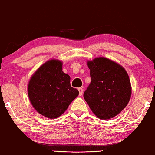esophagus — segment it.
Wrapping results in <instances>:
<instances>
[{"label": "esophagus", "mask_w": 155, "mask_h": 155, "mask_svg": "<svg viewBox=\"0 0 155 155\" xmlns=\"http://www.w3.org/2000/svg\"><path fill=\"white\" fill-rule=\"evenodd\" d=\"M78 91H79V95H80V96H82V93H83V90H82V88H81V87L78 88Z\"/></svg>", "instance_id": "1"}]
</instances>
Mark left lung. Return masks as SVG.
Listing matches in <instances>:
<instances>
[{
	"label": "left lung",
	"instance_id": "8db88e82",
	"mask_svg": "<svg viewBox=\"0 0 155 155\" xmlns=\"http://www.w3.org/2000/svg\"><path fill=\"white\" fill-rule=\"evenodd\" d=\"M91 83L83 97L91 110L100 119L118 115L128 104L131 86L128 73L122 66L100 57L88 61Z\"/></svg>",
	"mask_w": 155,
	"mask_h": 155
}]
</instances>
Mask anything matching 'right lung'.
Masks as SVG:
<instances>
[{
	"mask_svg": "<svg viewBox=\"0 0 155 155\" xmlns=\"http://www.w3.org/2000/svg\"><path fill=\"white\" fill-rule=\"evenodd\" d=\"M70 82V76L62 71L61 61L51 60L42 65L28 84V96L35 110L49 118L64 113L79 94Z\"/></svg>",
	"mask_w": 155,
	"mask_h": 155,
	"instance_id": "obj_1",
	"label": "right lung"
}]
</instances>
